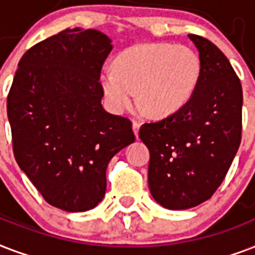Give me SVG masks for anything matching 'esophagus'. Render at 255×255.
Instances as JSON below:
<instances>
[{
	"mask_svg": "<svg viewBox=\"0 0 255 255\" xmlns=\"http://www.w3.org/2000/svg\"><path fill=\"white\" fill-rule=\"evenodd\" d=\"M139 124L137 121H133V131L135 134V137H138V131H139Z\"/></svg>",
	"mask_w": 255,
	"mask_h": 255,
	"instance_id": "esophagus-1",
	"label": "esophagus"
}]
</instances>
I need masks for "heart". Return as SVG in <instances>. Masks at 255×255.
<instances>
[{"instance_id":"1","label":"heart","mask_w":255,"mask_h":255,"mask_svg":"<svg viewBox=\"0 0 255 255\" xmlns=\"http://www.w3.org/2000/svg\"><path fill=\"white\" fill-rule=\"evenodd\" d=\"M202 76L198 53L186 45L137 43L122 50L100 85L109 109L124 113L134 102L155 118L169 117L194 96Z\"/></svg>"}]
</instances>
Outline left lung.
I'll use <instances>...</instances> for the list:
<instances>
[{
    "instance_id": "obj_1",
    "label": "left lung",
    "mask_w": 255,
    "mask_h": 255,
    "mask_svg": "<svg viewBox=\"0 0 255 255\" xmlns=\"http://www.w3.org/2000/svg\"><path fill=\"white\" fill-rule=\"evenodd\" d=\"M189 38L202 62L194 96L177 113L139 129L150 151V193L169 210L194 208L216 193L238 151L242 131L240 78L214 43L195 34Z\"/></svg>"
}]
</instances>
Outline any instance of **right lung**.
<instances>
[{
  "label": "right lung",
  "mask_w": 255,
  "mask_h": 255,
  "mask_svg": "<svg viewBox=\"0 0 255 255\" xmlns=\"http://www.w3.org/2000/svg\"><path fill=\"white\" fill-rule=\"evenodd\" d=\"M112 49L94 29L52 35L23 54L7 96L15 161L45 201L65 212L96 208L110 159L135 141L131 122L101 104V69Z\"/></svg>",
  "instance_id": "1"
}]
</instances>
